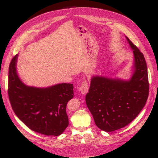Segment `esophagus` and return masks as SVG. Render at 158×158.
Listing matches in <instances>:
<instances>
[{"label":"esophagus","mask_w":158,"mask_h":158,"mask_svg":"<svg viewBox=\"0 0 158 158\" xmlns=\"http://www.w3.org/2000/svg\"><path fill=\"white\" fill-rule=\"evenodd\" d=\"M79 91H81V93L83 94V95H85L89 91V87H88V84L87 81L85 80L83 81V82L82 83L81 85L80 86L79 88Z\"/></svg>","instance_id":"34e87169"}]
</instances>
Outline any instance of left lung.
Wrapping results in <instances>:
<instances>
[{
	"instance_id": "obj_1",
	"label": "left lung",
	"mask_w": 158,
	"mask_h": 158,
	"mask_svg": "<svg viewBox=\"0 0 158 158\" xmlns=\"http://www.w3.org/2000/svg\"><path fill=\"white\" fill-rule=\"evenodd\" d=\"M126 38L134 54L132 76L127 80L93 76L85 96L87 106L96 125L106 132L129 124L139 114L148 98V69L144 55Z\"/></svg>"
}]
</instances>
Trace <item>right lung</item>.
<instances>
[{
  "label": "right lung",
  "mask_w": 158,
  "mask_h": 158,
  "mask_svg": "<svg viewBox=\"0 0 158 158\" xmlns=\"http://www.w3.org/2000/svg\"><path fill=\"white\" fill-rule=\"evenodd\" d=\"M18 54L9 69L8 95L14 112L31 130L46 136H59L69 125L67 103L73 98V84H57L47 87L29 86L17 71Z\"/></svg>",
  "instance_id": "add662e5"
}]
</instances>
